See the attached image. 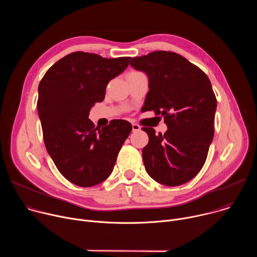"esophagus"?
Instances as JSON below:
<instances>
[{"label": "esophagus", "mask_w": 257, "mask_h": 257, "mask_svg": "<svg viewBox=\"0 0 257 257\" xmlns=\"http://www.w3.org/2000/svg\"><path fill=\"white\" fill-rule=\"evenodd\" d=\"M140 129H141V127H140L139 125H137V124H132V130H133V132L140 131Z\"/></svg>", "instance_id": "esophagus-1"}]
</instances>
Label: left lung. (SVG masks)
Wrapping results in <instances>:
<instances>
[{
	"label": "left lung",
	"instance_id": "8db88e82",
	"mask_svg": "<svg viewBox=\"0 0 257 257\" xmlns=\"http://www.w3.org/2000/svg\"><path fill=\"white\" fill-rule=\"evenodd\" d=\"M130 65L149 78L144 112L162 114L168 126L164 135L142 128L150 138L142 150L145 170L163 185L184 184L203 167L213 138L216 98L211 83L201 69L173 52L131 58Z\"/></svg>",
	"mask_w": 257,
	"mask_h": 257
}]
</instances>
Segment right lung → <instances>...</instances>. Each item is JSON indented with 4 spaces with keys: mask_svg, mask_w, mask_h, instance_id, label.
Listing matches in <instances>:
<instances>
[{
    "mask_svg": "<svg viewBox=\"0 0 257 257\" xmlns=\"http://www.w3.org/2000/svg\"><path fill=\"white\" fill-rule=\"evenodd\" d=\"M129 60L72 53L55 63L40 82L38 111L47 151L59 172L77 186L97 185L112 174L132 130L125 120L98 129L88 119L93 104L103 100L107 83Z\"/></svg>",
    "mask_w": 257,
    "mask_h": 257,
    "instance_id": "add662e5",
    "label": "right lung"
}]
</instances>
